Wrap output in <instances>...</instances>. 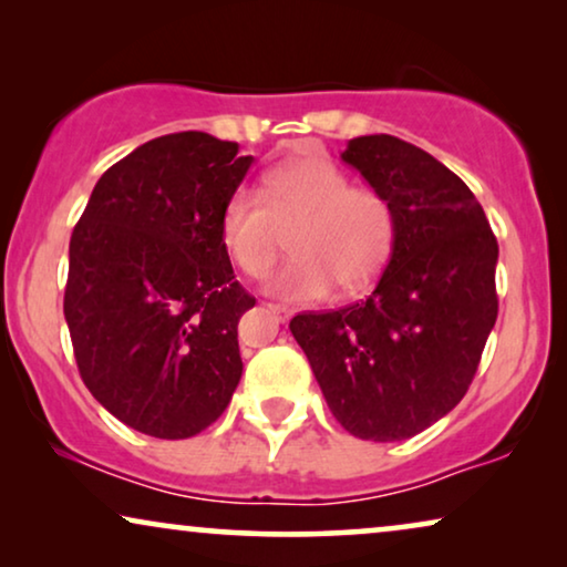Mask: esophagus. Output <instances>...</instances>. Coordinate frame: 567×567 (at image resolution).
Segmentation results:
<instances>
[{
    "instance_id": "34e87169",
    "label": "esophagus",
    "mask_w": 567,
    "mask_h": 567,
    "mask_svg": "<svg viewBox=\"0 0 567 567\" xmlns=\"http://www.w3.org/2000/svg\"><path fill=\"white\" fill-rule=\"evenodd\" d=\"M266 309L270 315L276 317V322H286V320H291V309L289 307H284V305H266Z\"/></svg>"
}]
</instances>
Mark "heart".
Wrapping results in <instances>:
<instances>
[{
  "mask_svg": "<svg viewBox=\"0 0 567 567\" xmlns=\"http://www.w3.org/2000/svg\"><path fill=\"white\" fill-rule=\"evenodd\" d=\"M291 260L268 276L266 289L289 301H320L338 284L351 293L382 270L392 250L394 219L386 200L322 157H297L270 169L260 193L239 188L221 208L224 250L247 276L266 274L281 229Z\"/></svg>",
  "mask_w": 567,
  "mask_h": 567,
  "instance_id": "b5f03b06",
  "label": "heart"
}]
</instances>
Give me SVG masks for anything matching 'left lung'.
Here are the masks:
<instances>
[{
	"mask_svg": "<svg viewBox=\"0 0 567 567\" xmlns=\"http://www.w3.org/2000/svg\"><path fill=\"white\" fill-rule=\"evenodd\" d=\"M340 159L392 208V255L371 297L297 315L330 413L363 441H402L470 390L498 317V243L452 169L390 134L351 138Z\"/></svg>",
	"mask_w": 567,
	"mask_h": 567,
	"instance_id": "obj_1",
	"label": "left lung"
}]
</instances>
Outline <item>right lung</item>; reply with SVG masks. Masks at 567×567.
<instances>
[{
	"mask_svg": "<svg viewBox=\"0 0 567 567\" xmlns=\"http://www.w3.org/2000/svg\"><path fill=\"white\" fill-rule=\"evenodd\" d=\"M204 131L152 138L105 169L69 243L64 317L82 382L154 439L208 429L243 377L221 208L252 157Z\"/></svg>",
	"mask_w": 567,
	"mask_h": 567,
	"instance_id": "right-lung-1",
	"label": "right lung"
}]
</instances>
